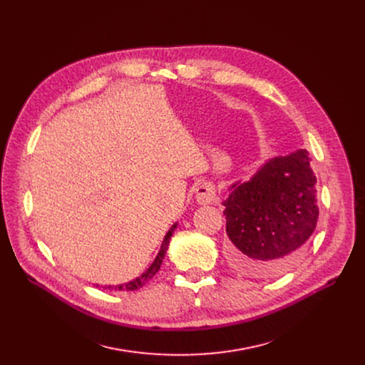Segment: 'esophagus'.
Listing matches in <instances>:
<instances>
[{
    "label": "esophagus",
    "mask_w": 365,
    "mask_h": 365,
    "mask_svg": "<svg viewBox=\"0 0 365 365\" xmlns=\"http://www.w3.org/2000/svg\"><path fill=\"white\" fill-rule=\"evenodd\" d=\"M215 187L211 183H202L195 190V200L200 205H210L215 202Z\"/></svg>",
    "instance_id": "esophagus-1"
}]
</instances>
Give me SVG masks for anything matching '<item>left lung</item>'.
I'll use <instances>...</instances> for the list:
<instances>
[{
    "label": "left lung",
    "instance_id": "1",
    "mask_svg": "<svg viewBox=\"0 0 365 365\" xmlns=\"http://www.w3.org/2000/svg\"><path fill=\"white\" fill-rule=\"evenodd\" d=\"M314 185L307 150L274 157L250 180L231 185L222 202L231 267L253 278L294 267L317 224Z\"/></svg>",
    "mask_w": 365,
    "mask_h": 365
}]
</instances>
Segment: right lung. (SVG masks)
Segmentation results:
<instances>
[{
  "label": "right lung",
  "mask_w": 365,
  "mask_h": 365,
  "mask_svg": "<svg viewBox=\"0 0 365 365\" xmlns=\"http://www.w3.org/2000/svg\"><path fill=\"white\" fill-rule=\"evenodd\" d=\"M176 227H178V222L173 224L172 228L168 231V235L164 236V240H163V243H161V247H160L158 255L155 256L154 262L150 264L148 269H147L144 274H141L138 278L132 279V281H129V282H125V284H120V285H116V287L109 285V287H103V288H105V289H119V291H134V289H138V288L144 287V285L158 272V269H160V267H161V262H163V259H164V256H165V252H168V247H169V243H170V237H172V235L175 233ZM97 287H98V285H97Z\"/></svg>",
  "instance_id": "add662e5"
}]
</instances>
